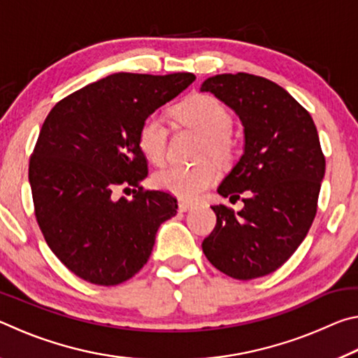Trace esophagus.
<instances>
[{"label":"esophagus","instance_id":"esophagus-1","mask_svg":"<svg viewBox=\"0 0 358 358\" xmlns=\"http://www.w3.org/2000/svg\"><path fill=\"white\" fill-rule=\"evenodd\" d=\"M192 207H194V205L189 203V202H185V201L178 202V210L181 211V213H185V211H189Z\"/></svg>","mask_w":358,"mask_h":358}]
</instances>
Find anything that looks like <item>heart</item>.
Listing matches in <instances>:
<instances>
[{"label":"heart","mask_w":358,"mask_h":358,"mask_svg":"<svg viewBox=\"0 0 358 358\" xmlns=\"http://www.w3.org/2000/svg\"><path fill=\"white\" fill-rule=\"evenodd\" d=\"M175 117L186 126L205 137V151L217 159H226L232 151V141L227 132L232 126V117L220 101L207 94L191 96L175 107ZM167 126L161 115L150 113L142 121L137 132V143L142 155L153 164H159L166 156ZM217 178V169L213 164H199L192 167L171 164L159 169L153 175V183L185 201L201 196Z\"/></svg>","instance_id":"b5f03b06"}]
</instances>
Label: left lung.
Segmentation results:
<instances>
[{"label": "left lung", "instance_id": "1", "mask_svg": "<svg viewBox=\"0 0 358 358\" xmlns=\"http://www.w3.org/2000/svg\"><path fill=\"white\" fill-rule=\"evenodd\" d=\"M202 93L238 115L243 155L217 194L245 207L235 213L213 205L216 226L202 250L217 270L235 280L271 273L305 240L317 210L325 157L311 115L268 78L238 72L208 77Z\"/></svg>", "mask_w": 358, "mask_h": 358}]
</instances>
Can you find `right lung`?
Returning <instances> with one entry per match:
<instances>
[{
  "mask_svg": "<svg viewBox=\"0 0 358 358\" xmlns=\"http://www.w3.org/2000/svg\"><path fill=\"white\" fill-rule=\"evenodd\" d=\"M191 72H118L90 83L52 108L29 159L36 220L52 252L82 280L115 286L147 264L156 232L177 215V199L143 191L142 121L185 92ZM137 185L132 199L118 187Z\"/></svg>",
  "mask_w": 358,
  "mask_h": 358,
  "instance_id": "1",
  "label": "right lung"
}]
</instances>
